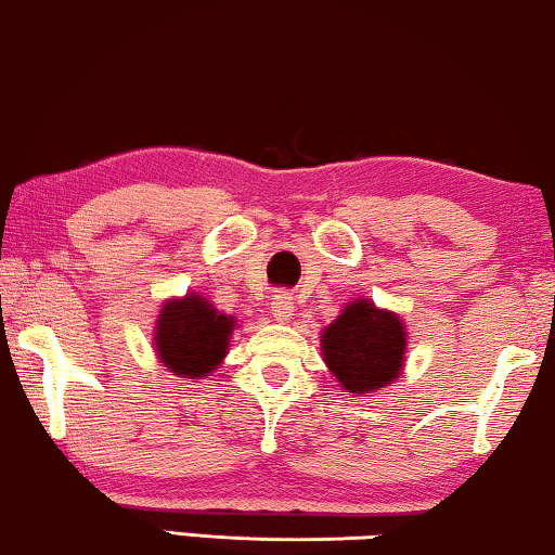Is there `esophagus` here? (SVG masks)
<instances>
[{"label":"esophagus","instance_id":"obj_1","mask_svg":"<svg viewBox=\"0 0 555 555\" xmlns=\"http://www.w3.org/2000/svg\"><path fill=\"white\" fill-rule=\"evenodd\" d=\"M272 318H275L278 323H287L295 313V306H293V295L291 293H275L272 295Z\"/></svg>","mask_w":555,"mask_h":555}]
</instances>
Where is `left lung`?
<instances>
[{"instance_id":"obj_1","label":"left lung","mask_w":555,"mask_h":555,"mask_svg":"<svg viewBox=\"0 0 555 555\" xmlns=\"http://www.w3.org/2000/svg\"><path fill=\"white\" fill-rule=\"evenodd\" d=\"M406 325L369 298L346 302L321 333V356L340 389L369 397L397 382L406 361Z\"/></svg>"}]
</instances>
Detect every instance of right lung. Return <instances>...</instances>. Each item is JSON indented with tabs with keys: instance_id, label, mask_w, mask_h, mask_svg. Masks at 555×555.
Listing matches in <instances>:
<instances>
[{
	"instance_id": "add662e5",
	"label": "right lung",
	"mask_w": 555,
	"mask_h": 555,
	"mask_svg": "<svg viewBox=\"0 0 555 555\" xmlns=\"http://www.w3.org/2000/svg\"><path fill=\"white\" fill-rule=\"evenodd\" d=\"M234 328V315L217 310L207 295L186 293L164 300L151 336L162 366L171 376L196 382L222 366Z\"/></svg>"
}]
</instances>
